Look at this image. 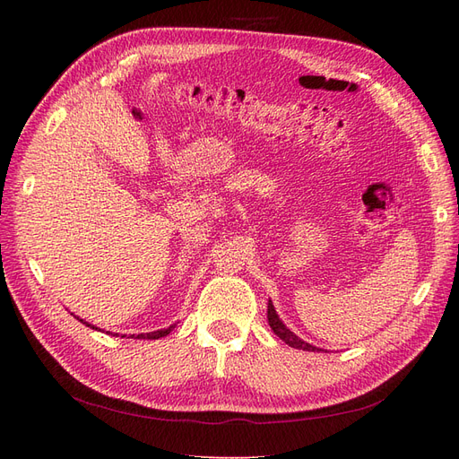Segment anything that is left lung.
Segmentation results:
<instances>
[{
  "label": "left lung",
  "mask_w": 459,
  "mask_h": 459,
  "mask_svg": "<svg viewBox=\"0 0 459 459\" xmlns=\"http://www.w3.org/2000/svg\"><path fill=\"white\" fill-rule=\"evenodd\" d=\"M268 324H270V327H272V331L275 333V335L280 337V339H281L285 344L293 346V349L308 351V352H319V351H322V349H317V346H312L310 342H307V341L299 339L293 331L287 329V325L281 322L280 316L275 314V308H273L272 300H268Z\"/></svg>",
  "instance_id": "1"
}]
</instances>
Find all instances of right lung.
Instances as JSON below:
<instances>
[{
	"label": "right lung",
	"mask_w": 459,
	"mask_h": 459,
	"mask_svg": "<svg viewBox=\"0 0 459 459\" xmlns=\"http://www.w3.org/2000/svg\"><path fill=\"white\" fill-rule=\"evenodd\" d=\"M76 317V316H74ZM80 319V317H78ZM82 324H86L88 327H91V329H97V327H93L91 324H88V322H84V319H80ZM176 325V324H174ZM174 325H170V327H166V329H159V331H151V333H140V335H137L135 339H160V337H166L169 335V333L174 329ZM124 337V335H122ZM134 337V335H132Z\"/></svg>",
	"instance_id": "obj_1"
}]
</instances>
